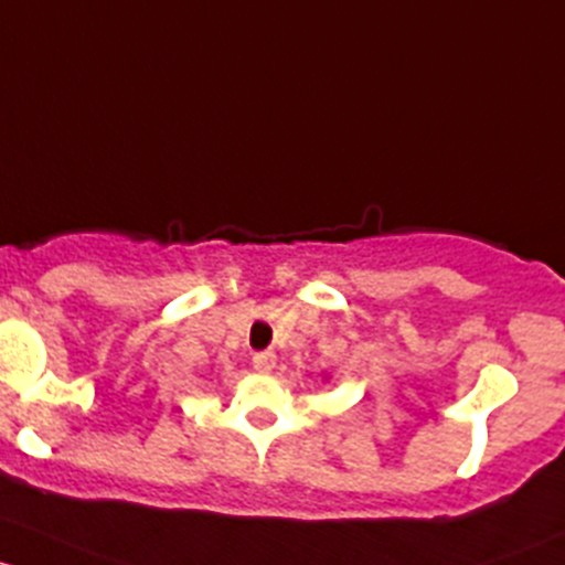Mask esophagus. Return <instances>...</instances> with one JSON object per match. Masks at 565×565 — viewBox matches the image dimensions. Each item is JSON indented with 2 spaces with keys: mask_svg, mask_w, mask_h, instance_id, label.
Returning <instances> with one entry per match:
<instances>
[{
  "mask_svg": "<svg viewBox=\"0 0 565 565\" xmlns=\"http://www.w3.org/2000/svg\"><path fill=\"white\" fill-rule=\"evenodd\" d=\"M277 364V356L275 351H260V353H253V367L258 372H271Z\"/></svg>",
  "mask_w": 565,
  "mask_h": 565,
  "instance_id": "1",
  "label": "esophagus"
}]
</instances>
